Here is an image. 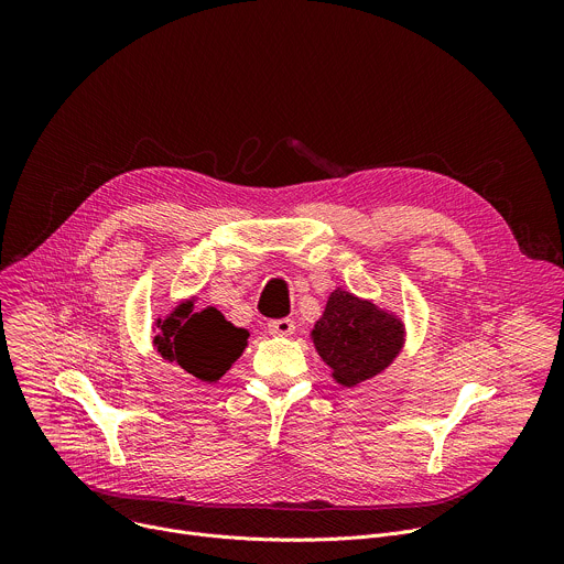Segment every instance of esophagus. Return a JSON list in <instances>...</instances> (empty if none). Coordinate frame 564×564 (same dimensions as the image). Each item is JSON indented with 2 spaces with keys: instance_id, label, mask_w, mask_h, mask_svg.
<instances>
[{
  "instance_id": "1",
  "label": "esophagus",
  "mask_w": 564,
  "mask_h": 564,
  "mask_svg": "<svg viewBox=\"0 0 564 564\" xmlns=\"http://www.w3.org/2000/svg\"><path fill=\"white\" fill-rule=\"evenodd\" d=\"M268 330L276 337H290V335H294V321L292 318H274L268 324Z\"/></svg>"
}]
</instances>
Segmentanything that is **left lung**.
<instances>
[{
	"label": "left lung",
	"mask_w": 564,
	"mask_h": 564,
	"mask_svg": "<svg viewBox=\"0 0 564 564\" xmlns=\"http://www.w3.org/2000/svg\"><path fill=\"white\" fill-rule=\"evenodd\" d=\"M312 344L337 383L352 388L386 370L404 348V324L388 310L337 288L314 324Z\"/></svg>",
	"instance_id": "1"
}]
</instances>
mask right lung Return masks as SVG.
<instances>
[{
	"label": "right lung",
	"mask_w": 564,
	"mask_h": 564,
	"mask_svg": "<svg viewBox=\"0 0 564 564\" xmlns=\"http://www.w3.org/2000/svg\"><path fill=\"white\" fill-rule=\"evenodd\" d=\"M194 303L187 299L165 318H155L153 346L170 364L214 383L243 355L250 333L229 324L216 307L196 310Z\"/></svg>",
	"instance_id": "right-lung-1"
}]
</instances>
